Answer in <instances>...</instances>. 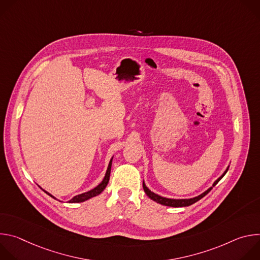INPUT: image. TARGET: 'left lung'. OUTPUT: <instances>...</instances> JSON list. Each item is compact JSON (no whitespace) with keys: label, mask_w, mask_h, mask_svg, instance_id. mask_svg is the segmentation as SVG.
Returning <instances> with one entry per match:
<instances>
[{"label":"left lung","mask_w":260,"mask_h":260,"mask_svg":"<svg viewBox=\"0 0 260 260\" xmlns=\"http://www.w3.org/2000/svg\"><path fill=\"white\" fill-rule=\"evenodd\" d=\"M229 168H230V166L226 168V170L223 172V174H222L217 180L214 181V183H213V185H212L211 187H209L206 191H204V192L201 193L200 196L194 197V198H191V199H168V198H164V197H161V196H158V194L154 193L153 191H151L149 188H148V187L146 186V184H145L144 180H143V188H144V191H145V193L147 194V197L150 198L152 201H154V202L157 203V204H160V205H162V206H168V207H174V208L188 207V206H190V205L197 203V202L200 201L201 199H203L206 194H208V193L211 191V189L215 186V185H216L222 178H223V176H224V175L226 174V172L229 171Z\"/></svg>","instance_id":"obj_1"}]
</instances>
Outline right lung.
I'll return each mask as SVG.
<instances>
[{
    "instance_id": "right-lung-1",
    "label": "right lung",
    "mask_w": 260,
    "mask_h": 260,
    "mask_svg": "<svg viewBox=\"0 0 260 260\" xmlns=\"http://www.w3.org/2000/svg\"><path fill=\"white\" fill-rule=\"evenodd\" d=\"M113 157H114V156H112V158L110 159L109 165H108V168H107V171H106V174H105V177H104V179L102 180V182L98 185V186H95L93 189H91V190H89V191H86V192H83V193H81V194L75 196V197H74L73 199H71L68 203H70V204H74V203H82V202H85V201H87V200H89V199H91V198H94V197H96V196L101 194V193L104 191V189L106 188L107 184H108V182H109V179H110V173H111V167H112ZM39 187H40V186H39ZM40 188H41L45 193H47L49 197H51L52 199L57 200L55 197H53V196H52L51 193H49L48 191L44 190L42 187H40ZM57 201H59V200H57ZM59 202H61V201H59Z\"/></svg>"
}]
</instances>
